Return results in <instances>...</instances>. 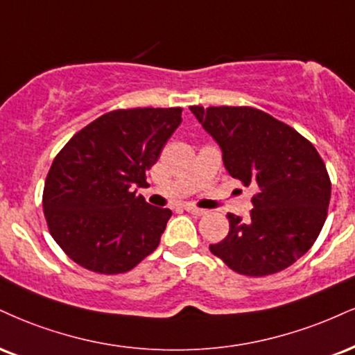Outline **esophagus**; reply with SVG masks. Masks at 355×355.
Returning <instances> with one entry per match:
<instances>
[{
	"instance_id": "34e87169",
	"label": "esophagus",
	"mask_w": 355,
	"mask_h": 355,
	"mask_svg": "<svg viewBox=\"0 0 355 355\" xmlns=\"http://www.w3.org/2000/svg\"><path fill=\"white\" fill-rule=\"evenodd\" d=\"M183 208H185V211L191 213V215H196V216L205 215V210H202V208H196V207H193V205H185Z\"/></svg>"
}]
</instances>
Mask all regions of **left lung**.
Here are the masks:
<instances>
[{
  "label": "left lung",
  "mask_w": 355,
  "mask_h": 355,
  "mask_svg": "<svg viewBox=\"0 0 355 355\" xmlns=\"http://www.w3.org/2000/svg\"><path fill=\"white\" fill-rule=\"evenodd\" d=\"M223 152L225 168L256 190L250 218L228 213L230 232L210 251L245 276L275 275L307 253L321 233L331 180L314 145L253 107L191 105Z\"/></svg>",
  "instance_id": "obj_1"
}]
</instances>
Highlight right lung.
Here are the masks:
<instances>
[{
  "label": "right lung",
  "mask_w": 355,
  "mask_h": 355,
  "mask_svg": "<svg viewBox=\"0 0 355 355\" xmlns=\"http://www.w3.org/2000/svg\"><path fill=\"white\" fill-rule=\"evenodd\" d=\"M182 109H119L64 145L51 165L42 208L51 236L72 261L101 275L135 268L157 250L168 208L137 195L180 125Z\"/></svg>",
  "instance_id": "1"
}]
</instances>
